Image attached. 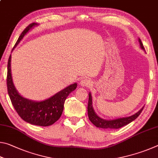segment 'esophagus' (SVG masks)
<instances>
[{
	"label": "esophagus",
	"instance_id": "34e87169",
	"mask_svg": "<svg viewBox=\"0 0 158 158\" xmlns=\"http://www.w3.org/2000/svg\"><path fill=\"white\" fill-rule=\"evenodd\" d=\"M80 84H81V85H82V86L90 87V85H91V83H90V81L89 79H84L81 80V81H80Z\"/></svg>",
	"mask_w": 158,
	"mask_h": 158
}]
</instances>
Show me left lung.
Masks as SVG:
<instances>
[{
	"instance_id": "left-lung-1",
	"label": "left lung",
	"mask_w": 158,
	"mask_h": 158,
	"mask_svg": "<svg viewBox=\"0 0 158 158\" xmlns=\"http://www.w3.org/2000/svg\"><path fill=\"white\" fill-rule=\"evenodd\" d=\"M139 42L140 44V47L143 51H145L143 45L141 42V40L139 38ZM89 104H88V115H89V120L91 121L92 123L95 125L96 127H100V128H105V129H118L122 127L125 126L127 124H129L137 118L139 116L141 111L143 109V107L141 108L139 111L137 113L135 114L132 116L128 117H124V118H120L113 119V120H105L103 118H101L99 117L93 109V102H92V96L91 93H89Z\"/></svg>"
}]
</instances>
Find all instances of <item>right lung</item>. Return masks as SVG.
Here are the masks:
<instances>
[{"mask_svg": "<svg viewBox=\"0 0 158 158\" xmlns=\"http://www.w3.org/2000/svg\"><path fill=\"white\" fill-rule=\"evenodd\" d=\"M37 25L38 24L36 23H32L28 25L20 35L13 49L17 46L25 35L31 29ZM7 85L10 100L19 116L28 123L46 127L53 124L60 118L63 113L64 102L67 97L69 93L77 89V83H74L69 85L60 91L56 93L54 95L42 101L36 102L26 99L18 93L13 84L10 55L7 63Z\"/></svg>", "mask_w": 158, "mask_h": 158, "instance_id": "obj_1", "label": "right lung"}]
</instances>
